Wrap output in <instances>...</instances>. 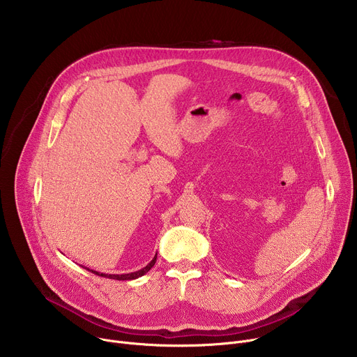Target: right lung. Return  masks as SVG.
Wrapping results in <instances>:
<instances>
[{"instance_id":"1","label":"right lung","mask_w":357,"mask_h":357,"mask_svg":"<svg viewBox=\"0 0 357 357\" xmlns=\"http://www.w3.org/2000/svg\"><path fill=\"white\" fill-rule=\"evenodd\" d=\"M155 261H157V256L152 259V261L148 264V266H145L142 270H138V271H135V273H130V274H121V275H119V274H103V273H97V271H94V270H89V271H91L93 274H96V275H100V277H107V278H112V280H119V281H126V280H135V278H138V277H141V275H144L145 273H148L152 267H154V264H155Z\"/></svg>"}]
</instances>
